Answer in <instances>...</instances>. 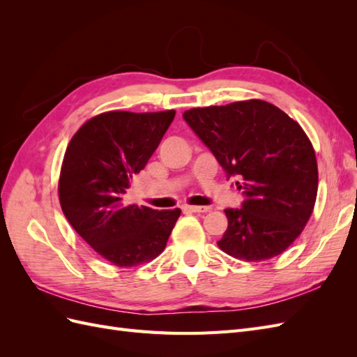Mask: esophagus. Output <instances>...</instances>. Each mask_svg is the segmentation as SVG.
I'll use <instances>...</instances> for the list:
<instances>
[{
    "label": "esophagus",
    "mask_w": 357,
    "mask_h": 357,
    "mask_svg": "<svg viewBox=\"0 0 357 357\" xmlns=\"http://www.w3.org/2000/svg\"><path fill=\"white\" fill-rule=\"evenodd\" d=\"M185 210L192 211V213H207V211H210L211 208H210V207H198V205H186Z\"/></svg>",
    "instance_id": "esophagus-1"
}]
</instances>
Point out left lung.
I'll use <instances>...</instances> for the list:
<instances>
[{
    "mask_svg": "<svg viewBox=\"0 0 357 357\" xmlns=\"http://www.w3.org/2000/svg\"><path fill=\"white\" fill-rule=\"evenodd\" d=\"M183 119L244 193L241 208L225 210L228 229L219 247L252 262L282 255L317 197V160L304 129L261 100L192 109Z\"/></svg>",
    "mask_w": 357,
    "mask_h": 357,
    "instance_id": "left-lung-1",
    "label": "left lung"
}]
</instances>
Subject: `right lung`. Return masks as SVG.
<instances>
[{
  "instance_id": "add662e5",
  "label": "right lung",
  "mask_w": 357,
  "mask_h": 357,
  "mask_svg": "<svg viewBox=\"0 0 357 357\" xmlns=\"http://www.w3.org/2000/svg\"><path fill=\"white\" fill-rule=\"evenodd\" d=\"M174 116V110L107 112L86 122L67 147L58 188L62 211L75 232L116 266H135L162 253L181 213L123 202Z\"/></svg>"
}]
</instances>
